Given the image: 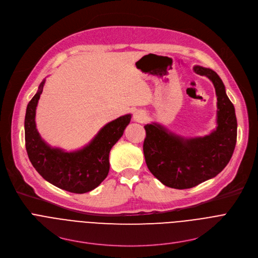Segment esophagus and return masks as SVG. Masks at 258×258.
<instances>
[{
  "mask_svg": "<svg viewBox=\"0 0 258 258\" xmlns=\"http://www.w3.org/2000/svg\"><path fill=\"white\" fill-rule=\"evenodd\" d=\"M134 120L137 121V122H144L147 118V114L145 111H143V110H137V111L134 113Z\"/></svg>",
  "mask_w": 258,
  "mask_h": 258,
  "instance_id": "1",
  "label": "esophagus"
}]
</instances>
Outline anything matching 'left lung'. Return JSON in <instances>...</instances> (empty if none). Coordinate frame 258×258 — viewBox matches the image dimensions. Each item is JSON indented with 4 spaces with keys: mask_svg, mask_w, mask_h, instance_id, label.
Returning a JSON list of instances; mask_svg holds the SVG:
<instances>
[{
    "mask_svg": "<svg viewBox=\"0 0 258 258\" xmlns=\"http://www.w3.org/2000/svg\"><path fill=\"white\" fill-rule=\"evenodd\" d=\"M194 71L207 77L217 97L216 128L207 136L182 138L158 123L146 124L143 145L146 164L163 185L190 189L222 171L234 153L237 142V118L226 88L209 68L195 66Z\"/></svg>",
    "mask_w": 258,
    "mask_h": 258,
    "instance_id": "8db88e82",
    "label": "left lung"
}]
</instances>
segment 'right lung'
<instances>
[{"instance_id": "right-lung-1", "label": "right lung", "mask_w": 258, "mask_h": 258, "mask_svg": "<svg viewBox=\"0 0 258 258\" xmlns=\"http://www.w3.org/2000/svg\"><path fill=\"white\" fill-rule=\"evenodd\" d=\"M45 81L29 101L25 119V148L28 158L47 181L76 194H84L97 188L109 172V153L121 138L132 115L126 114L104 125L84 148L65 152L53 148L40 136L35 125V109L38 106Z\"/></svg>"}]
</instances>
